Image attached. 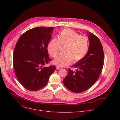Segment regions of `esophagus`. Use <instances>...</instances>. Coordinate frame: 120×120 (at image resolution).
<instances>
[{
	"instance_id": "obj_1",
	"label": "esophagus",
	"mask_w": 120,
	"mask_h": 120,
	"mask_svg": "<svg viewBox=\"0 0 120 120\" xmlns=\"http://www.w3.org/2000/svg\"><path fill=\"white\" fill-rule=\"evenodd\" d=\"M56 70H58L61 69L62 68H61V67H60L59 66H56Z\"/></svg>"
}]
</instances>
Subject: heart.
<instances>
[{
    "label": "heart",
    "instance_id": "1",
    "mask_svg": "<svg viewBox=\"0 0 120 120\" xmlns=\"http://www.w3.org/2000/svg\"><path fill=\"white\" fill-rule=\"evenodd\" d=\"M61 45H66L64 53L59 55L53 61L54 64L59 67L81 60L86 56L89 49V41L86 37L67 28L59 32L58 38H54L48 43L47 49L51 56L55 57L59 54Z\"/></svg>",
    "mask_w": 120,
    "mask_h": 120
}]
</instances>
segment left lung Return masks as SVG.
Returning a JSON list of instances; mask_svg holds the SVG:
<instances>
[{
    "instance_id": "obj_1",
    "label": "left lung",
    "mask_w": 120,
    "mask_h": 120,
    "mask_svg": "<svg viewBox=\"0 0 120 120\" xmlns=\"http://www.w3.org/2000/svg\"><path fill=\"white\" fill-rule=\"evenodd\" d=\"M89 46L88 52L82 59L72 66L76 71L68 69L63 80L64 86L75 93H82L90 88L98 79L103 68L104 53L99 39L88 31Z\"/></svg>"
}]
</instances>
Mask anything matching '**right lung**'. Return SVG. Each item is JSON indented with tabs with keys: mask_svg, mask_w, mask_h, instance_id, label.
I'll return each instance as SVG.
<instances>
[{
	"mask_svg": "<svg viewBox=\"0 0 120 120\" xmlns=\"http://www.w3.org/2000/svg\"><path fill=\"white\" fill-rule=\"evenodd\" d=\"M54 27H37L26 31L17 42L13 66L19 82L26 89L38 91L47 84L56 66H44L50 61L47 51Z\"/></svg>",
	"mask_w": 120,
	"mask_h": 120,
	"instance_id": "obj_1",
	"label": "right lung"
}]
</instances>
